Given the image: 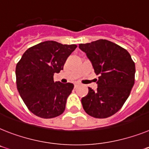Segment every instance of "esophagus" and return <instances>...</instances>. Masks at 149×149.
I'll list each match as a JSON object with an SVG mask.
<instances>
[{
  "label": "esophagus",
  "instance_id": "esophagus-1",
  "mask_svg": "<svg viewBox=\"0 0 149 149\" xmlns=\"http://www.w3.org/2000/svg\"><path fill=\"white\" fill-rule=\"evenodd\" d=\"M77 86H78V84H74V88H76Z\"/></svg>",
  "mask_w": 149,
  "mask_h": 149
}]
</instances>
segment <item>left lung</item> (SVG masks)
Here are the masks:
<instances>
[{
  "instance_id": "obj_1",
  "label": "left lung",
  "mask_w": 149,
  "mask_h": 149,
  "mask_svg": "<svg viewBox=\"0 0 149 149\" xmlns=\"http://www.w3.org/2000/svg\"><path fill=\"white\" fill-rule=\"evenodd\" d=\"M92 62L97 90L88 87V93L81 99L87 114L96 118L111 116L124 105L135 82V63L127 50L107 40L79 44Z\"/></svg>"
}]
</instances>
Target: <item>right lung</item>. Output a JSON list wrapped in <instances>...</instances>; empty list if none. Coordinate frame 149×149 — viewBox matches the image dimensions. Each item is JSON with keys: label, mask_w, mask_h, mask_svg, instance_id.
<instances>
[{"label": "right lung", "mask_w": 149, "mask_h": 149, "mask_svg": "<svg viewBox=\"0 0 149 149\" xmlns=\"http://www.w3.org/2000/svg\"><path fill=\"white\" fill-rule=\"evenodd\" d=\"M77 47L53 40L41 42L23 53L16 67V87L25 105L34 114L53 118L64 112L71 83L54 82L53 74L63 69L66 59Z\"/></svg>", "instance_id": "add662e5"}]
</instances>
